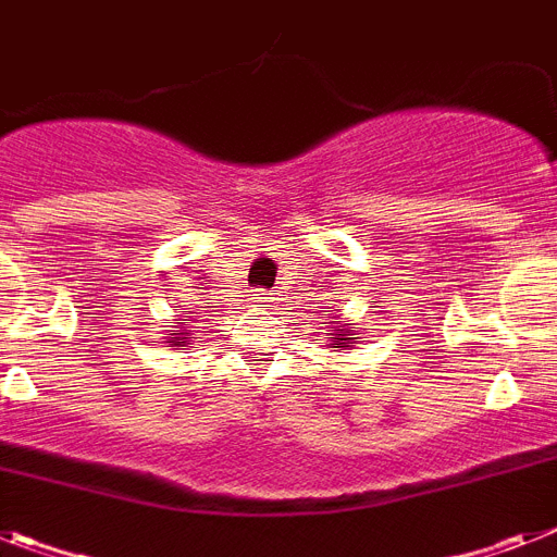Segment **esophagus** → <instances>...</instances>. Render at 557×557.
<instances>
[{"label": "esophagus", "mask_w": 557, "mask_h": 557, "mask_svg": "<svg viewBox=\"0 0 557 557\" xmlns=\"http://www.w3.org/2000/svg\"><path fill=\"white\" fill-rule=\"evenodd\" d=\"M251 302L260 308H269L271 302H274V297H271V292H265V288H257V292L251 294Z\"/></svg>", "instance_id": "esophagus-1"}]
</instances>
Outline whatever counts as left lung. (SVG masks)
Returning a JSON list of instances; mask_svg holds the SVG:
<instances>
[{
    "instance_id": "1",
    "label": "left lung",
    "mask_w": 557,
    "mask_h": 557,
    "mask_svg": "<svg viewBox=\"0 0 557 557\" xmlns=\"http://www.w3.org/2000/svg\"><path fill=\"white\" fill-rule=\"evenodd\" d=\"M334 339V348H348V343H354V339H359V336H350L348 331H339L336 336H331Z\"/></svg>"
}]
</instances>
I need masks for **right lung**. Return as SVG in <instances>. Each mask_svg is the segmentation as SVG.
Segmentation results:
<instances>
[{
    "label": "right lung",
    "instance_id": "obj_1",
    "mask_svg": "<svg viewBox=\"0 0 557 557\" xmlns=\"http://www.w3.org/2000/svg\"><path fill=\"white\" fill-rule=\"evenodd\" d=\"M184 339H186V336H184ZM172 343H177V336H172Z\"/></svg>",
    "mask_w": 557,
    "mask_h": 557
}]
</instances>
